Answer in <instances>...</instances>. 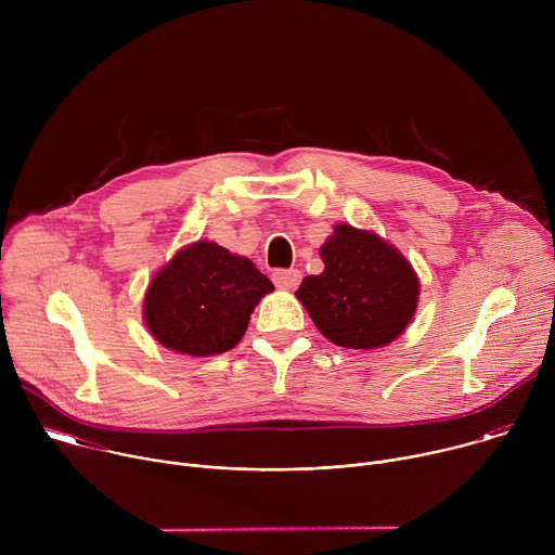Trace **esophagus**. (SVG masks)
Wrapping results in <instances>:
<instances>
[{"mask_svg":"<svg viewBox=\"0 0 555 555\" xmlns=\"http://www.w3.org/2000/svg\"><path fill=\"white\" fill-rule=\"evenodd\" d=\"M300 279H302V274L298 270H294V268H289V270H274L272 272V281H274V285L279 289H294V287H298Z\"/></svg>","mask_w":555,"mask_h":555,"instance_id":"esophagus-1","label":"esophagus"}]
</instances>
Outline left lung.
Instances as JSON below:
<instances>
[{
	"mask_svg": "<svg viewBox=\"0 0 555 555\" xmlns=\"http://www.w3.org/2000/svg\"><path fill=\"white\" fill-rule=\"evenodd\" d=\"M325 270L296 289L313 325L338 347L375 349L411 323L420 281L411 263L377 234L349 223L321 248Z\"/></svg>",
	"mask_w": 555,
	"mask_h": 555,
	"instance_id": "obj_1",
	"label": "left lung"
}]
</instances>
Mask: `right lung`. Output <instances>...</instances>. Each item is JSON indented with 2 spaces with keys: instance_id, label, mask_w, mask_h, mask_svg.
I'll list each match as a JSON object with an SVG mask.
<instances>
[{
  "instance_id": "1",
  "label": "right lung",
  "mask_w": 555,
  "mask_h": 555,
  "mask_svg": "<svg viewBox=\"0 0 555 555\" xmlns=\"http://www.w3.org/2000/svg\"><path fill=\"white\" fill-rule=\"evenodd\" d=\"M272 289L250 259L197 242L155 274L144 298V321L167 349L217 356L244 338L250 313Z\"/></svg>"
}]
</instances>
